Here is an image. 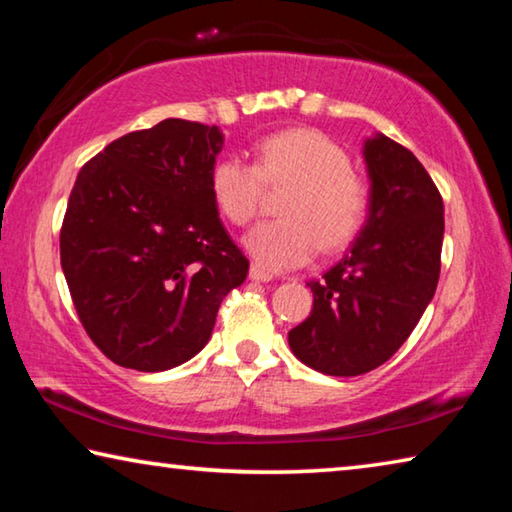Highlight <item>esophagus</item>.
Segmentation results:
<instances>
[{
    "mask_svg": "<svg viewBox=\"0 0 512 512\" xmlns=\"http://www.w3.org/2000/svg\"><path fill=\"white\" fill-rule=\"evenodd\" d=\"M250 280H255V282H271L273 280V273L266 271L264 266L253 264V266H250Z\"/></svg>",
    "mask_w": 512,
    "mask_h": 512,
    "instance_id": "esophagus-1",
    "label": "esophagus"
}]
</instances>
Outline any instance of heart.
<instances>
[{"mask_svg": "<svg viewBox=\"0 0 512 512\" xmlns=\"http://www.w3.org/2000/svg\"><path fill=\"white\" fill-rule=\"evenodd\" d=\"M266 187L289 189L280 203L282 219L257 225L246 237L248 253L268 271L307 264L320 248L336 253L366 225L370 183L325 133L293 128L268 135L255 146L253 164L228 155L210 173L214 203L237 228L257 219Z\"/></svg>", "mask_w": 512, "mask_h": 512, "instance_id": "b5f03b06", "label": "heart"}]
</instances>
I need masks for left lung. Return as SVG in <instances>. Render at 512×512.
Masks as SVG:
<instances>
[{"mask_svg": "<svg viewBox=\"0 0 512 512\" xmlns=\"http://www.w3.org/2000/svg\"><path fill=\"white\" fill-rule=\"evenodd\" d=\"M370 216L350 253L311 280L314 309L289 332L291 352L323 375L375 370L402 348L440 277L445 207L415 155L377 135L363 149Z\"/></svg>", "mask_w": 512, "mask_h": 512, "instance_id": "1", "label": "left lung"}]
</instances>
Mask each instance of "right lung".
<instances>
[{"label": "right lung", "instance_id": "add662e5", "mask_svg": "<svg viewBox=\"0 0 512 512\" xmlns=\"http://www.w3.org/2000/svg\"><path fill=\"white\" fill-rule=\"evenodd\" d=\"M221 144L216 126L164 119L110 142L76 176L60 266L83 329L121 368L192 359L246 280L210 192Z\"/></svg>", "mask_w": 512, "mask_h": 512}]
</instances>
